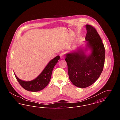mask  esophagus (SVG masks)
<instances>
[{
    "label": "esophagus",
    "instance_id": "34e87169",
    "mask_svg": "<svg viewBox=\"0 0 120 120\" xmlns=\"http://www.w3.org/2000/svg\"><path fill=\"white\" fill-rule=\"evenodd\" d=\"M60 58L63 59L64 57H65V56H64V54L63 53H61L60 54Z\"/></svg>",
    "mask_w": 120,
    "mask_h": 120
}]
</instances>
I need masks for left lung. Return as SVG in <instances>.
Instances as JSON below:
<instances>
[{"label":"left lung","instance_id":"1","mask_svg":"<svg viewBox=\"0 0 120 120\" xmlns=\"http://www.w3.org/2000/svg\"><path fill=\"white\" fill-rule=\"evenodd\" d=\"M87 47L91 53L86 55L79 49L77 51L66 54L69 77L72 83L78 87L85 88L94 84L103 71L105 62V48L96 30L91 25H86Z\"/></svg>","mask_w":120,"mask_h":120}]
</instances>
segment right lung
I'll return each mask as SVG.
<instances>
[{
	"label": "right lung",
	"mask_w": 120,
	"mask_h": 120,
	"mask_svg": "<svg viewBox=\"0 0 120 120\" xmlns=\"http://www.w3.org/2000/svg\"><path fill=\"white\" fill-rule=\"evenodd\" d=\"M60 59L57 56L51 60L40 74L34 80L25 81L19 79L16 75L15 77L22 87L29 91L37 92L42 90L49 83L51 77L52 73L53 68Z\"/></svg>",
	"instance_id": "obj_1"
}]
</instances>
